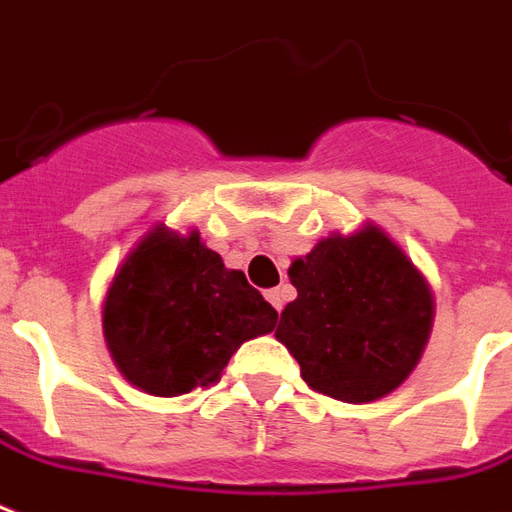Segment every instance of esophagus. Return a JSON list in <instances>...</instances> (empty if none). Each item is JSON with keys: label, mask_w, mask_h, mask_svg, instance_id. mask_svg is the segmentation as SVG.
<instances>
[{"label": "esophagus", "mask_w": 512, "mask_h": 512, "mask_svg": "<svg viewBox=\"0 0 512 512\" xmlns=\"http://www.w3.org/2000/svg\"><path fill=\"white\" fill-rule=\"evenodd\" d=\"M287 295H290V290H287V287H276V290L265 292V298L271 300V306L276 308V311H282V306L287 303Z\"/></svg>", "instance_id": "34e87169"}]
</instances>
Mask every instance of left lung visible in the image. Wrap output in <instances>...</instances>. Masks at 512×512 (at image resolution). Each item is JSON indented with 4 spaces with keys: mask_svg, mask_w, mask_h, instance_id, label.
Returning a JSON list of instances; mask_svg holds the SVG:
<instances>
[{
    "mask_svg": "<svg viewBox=\"0 0 512 512\" xmlns=\"http://www.w3.org/2000/svg\"><path fill=\"white\" fill-rule=\"evenodd\" d=\"M298 298L276 338L311 389L343 403L392 395L419 365L435 322L427 276L376 222L330 233L290 265Z\"/></svg>",
    "mask_w": 512,
    "mask_h": 512,
    "instance_id": "obj_1",
    "label": "left lung"
}]
</instances>
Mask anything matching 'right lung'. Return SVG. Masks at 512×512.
<instances>
[{
  "label": "right lung",
  "mask_w": 512,
  "mask_h": 512,
  "mask_svg": "<svg viewBox=\"0 0 512 512\" xmlns=\"http://www.w3.org/2000/svg\"><path fill=\"white\" fill-rule=\"evenodd\" d=\"M276 308L225 268L201 233L155 228L117 265L101 330L128 384L155 397L185 395L222 376L241 343L276 327Z\"/></svg>",
  "instance_id": "obj_1"
}]
</instances>
